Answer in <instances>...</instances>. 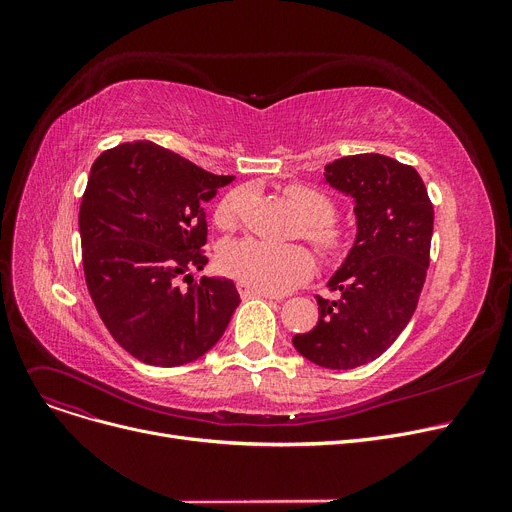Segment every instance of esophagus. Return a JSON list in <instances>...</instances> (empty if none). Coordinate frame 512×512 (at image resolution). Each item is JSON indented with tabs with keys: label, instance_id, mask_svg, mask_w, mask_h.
<instances>
[{
	"label": "esophagus",
	"instance_id": "obj_1",
	"mask_svg": "<svg viewBox=\"0 0 512 512\" xmlns=\"http://www.w3.org/2000/svg\"><path fill=\"white\" fill-rule=\"evenodd\" d=\"M236 288H238L242 299H255V297H261V299H278L276 294L259 290V288H253V286H249V284H245V282H238Z\"/></svg>",
	"mask_w": 512,
	"mask_h": 512
}]
</instances>
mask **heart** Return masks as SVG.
Wrapping results in <instances>:
<instances>
[{
	"instance_id": "heart-1",
	"label": "heart",
	"mask_w": 512,
	"mask_h": 512,
	"mask_svg": "<svg viewBox=\"0 0 512 512\" xmlns=\"http://www.w3.org/2000/svg\"><path fill=\"white\" fill-rule=\"evenodd\" d=\"M284 195L301 218V236L328 259L340 257L351 242L348 230L336 222L332 199L319 188L307 184H288ZM245 193L234 191L222 199L215 211V222L232 228L238 220ZM220 270L240 282L265 292H286L303 284L313 274V257L307 249L288 245L276 247L255 238L230 240L218 255Z\"/></svg>"
}]
</instances>
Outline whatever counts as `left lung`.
<instances>
[{"mask_svg": "<svg viewBox=\"0 0 512 512\" xmlns=\"http://www.w3.org/2000/svg\"><path fill=\"white\" fill-rule=\"evenodd\" d=\"M324 178L353 197L357 236L328 282L338 299L317 294V326L292 344L319 367L355 369L378 359L417 309L434 205L415 168L380 153L340 157L326 166Z\"/></svg>", "mask_w": 512, "mask_h": 512, "instance_id": "8db88e82", "label": "left lung"}]
</instances>
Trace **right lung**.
Segmentation results:
<instances>
[{
  "mask_svg": "<svg viewBox=\"0 0 512 512\" xmlns=\"http://www.w3.org/2000/svg\"><path fill=\"white\" fill-rule=\"evenodd\" d=\"M232 180L149 141L95 159L78 213L85 280L105 328L134 359L186 365L226 332L240 303L234 282H193L191 272L207 263L203 205ZM182 275L188 291L175 284Z\"/></svg>",
  "mask_w": 512,
  "mask_h": 512,
  "instance_id": "add662e5",
  "label": "right lung"
}]
</instances>
